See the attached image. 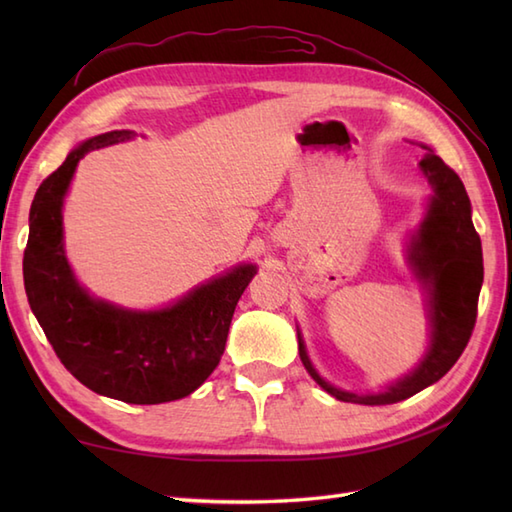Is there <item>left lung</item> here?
Returning <instances> with one entry per match:
<instances>
[{
    "label": "left lung",
    "mask_w": 512,
    "mask_h": 512,
    "mask_svg": "<svg viewBox=\"0 0 512 512\" xmlns=\"http://www.w3.org/2000/svg\"><path fill=\"white\" fill-rule=\"evenodd\" d=\"M420 169L429 180L433 195L427 215L411 237L407 257L413 275L429 290V350L413 372L391 383L385 391L352 394L319 376L297 330L303 367L336 400L356 402V405H391L405 400L438 383L462 356L471 339L477 319V299L484 281L482 242L471 220V200L458 173L444 165L433 151L420 160Z\"/></svg>",
    "instance_id": "left-lung-1"
}]
</instances>
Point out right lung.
<instances>
[{
	"mask_svg": "<svg viewBox=\"0 0 512 512\" xmlns=\"http://www.w3.org/2000/svg\"><path fill=\"white\" fill-rule=\"evenodd\" d=\"M132 136L121 129L85 140L41 182L30 206L24 284L52 350L79 383L129 405H158L193 394L211 376L257 266L239 264L173 306L149 312L118 308L79 286L63 250V198L88 151Z\"/></svg>",
	"mask_w": 512,
	"mask_h": 512,
	"instance_id": "add662e5",
	"label": "right lung"
}]
</instances>
